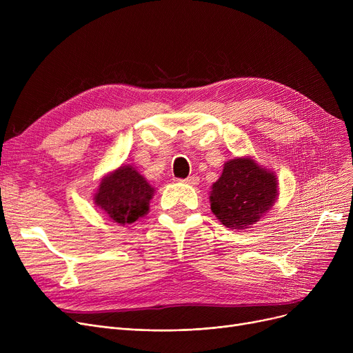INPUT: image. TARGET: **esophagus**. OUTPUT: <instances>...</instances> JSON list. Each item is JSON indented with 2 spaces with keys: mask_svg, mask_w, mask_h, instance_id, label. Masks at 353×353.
Returning a JSON list of instances; mask_svg holds the SVG:
<instances>
[{
  "mask_svg": "<svg viewBox=\"0 0 353 353\" xmlns=\"http://www.w3.org/2000/svg\"><path fill=\"white\" fill-rule=\"evenodd\" d=\"M184 184H189V186H196V184H199V177L197 176H190L188 179H183V180H179Z\"/></svg>",
  "mask_w": 353,
  "mask_h": 353,
  "instance_id": "esophagus-1",
  "label": "esophagus"
}]
</instances>
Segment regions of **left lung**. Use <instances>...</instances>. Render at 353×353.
I'll use <instances>...</instances> for the list:
<instances>
[{
	"label": "left lung",
	"mask_w": 353,
	"mask_h": 353,
	"mask_svg": "<svg viewBox=\"0 0 353 353\" xmlns=\"http://www.w3.org/2000/svg\"><path fill=\"white\" fill-rule=\"evenodd\" d=\"M279 180L274 172L252 156L233 157L212 184L210 209L223 226L234 230L252 228L274 205Z\"/></svg>",
	"instance_id": "left-lung-1"
}]
</instances>
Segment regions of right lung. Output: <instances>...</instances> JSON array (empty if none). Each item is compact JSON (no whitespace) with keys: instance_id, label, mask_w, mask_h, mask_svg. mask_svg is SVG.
Listing matches in <instances>:
<instances>
[{"instance_id":"obj_1","label":"right lung","mask_w":353,"mask_h":353,"mask_svg":"<svg viewBox=\"0 0 353 353\" xmlns=\"http://www.w3.org/2000/svg\"><path fill=\"white\" fill-rule=\"evenodd\" d=\"M154 193L156 189L134 165L121 164L103 176L92 200L110 221L125 226L148 213Z\"/></svg>"}]
</instances>
